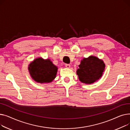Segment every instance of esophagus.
Here are the masks:
<instances>
[{"label": "esophagus", "mask_w": 130, "mask_h": 130, "mask_svg": "<svg viewBox=\"0 0 130 130\" xmlns=\"http://www.w3.org/2000/svg\"><path fill=\"white\" fill-rule=\"evenodd\" d=\"M65 66L67 68H69L70 67V64H65Z\"/></svg>", "instance_id": "obj_1"}]
</instances>
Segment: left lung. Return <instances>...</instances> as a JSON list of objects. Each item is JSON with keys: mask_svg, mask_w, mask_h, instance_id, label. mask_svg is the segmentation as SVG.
Listing matches in <instances>:
<instances>
[{"mask_svg": "<svg viewBox=\"0 0 130 130\" xmlns=\"http://www.w3.org/2000/svg\"><path fill=\"white\" fill-rule=\"evenodd\" d=\"M77 73L82 82L91 84L99 79L104 70L105 64L103 61L97 57L90 56L84 58L79 66Z\"/></svg>", "mask_w": 130, "mask_h": 130, "instance_id": "8db88e82", "label": "left lung"}]
</instances>
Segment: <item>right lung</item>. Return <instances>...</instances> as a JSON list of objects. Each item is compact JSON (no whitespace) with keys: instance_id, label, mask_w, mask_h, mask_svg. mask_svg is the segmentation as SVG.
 <instances>
[{"instance_id":"obj_1","label":"right lung","mask_w":130,"mask_h":130,"mask_svg":"<svg viewBox=\"0 0 130 130\" xmlns=\"http://www.w3.org/2000/svg\"><path fill=\"white\" fill-rule=\"evenodd\" d=\"M58 68L49 59H35L29 64V70L32 79L40 83H49L56 78Z\"/></svg>"}]
</instances>
